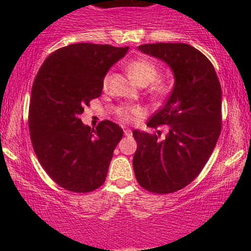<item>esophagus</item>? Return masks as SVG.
Returning a JSON list of instances; mask_svg holds the SVG:
<instances>
[{
    "label": "esophagus",
    "instance_id": "esophagus-1",
    "mask_svg": "<svg viewBox=\"0 0 251 251\" xmlns=\"http://www.w3.org/2000/svg\"><path fill=\"white\" fill-rule=\"evenodd\" d=\"M124 133H125L126 137H132V131H131V129H128V128L124 129Z\"/></svg>",
    "mask_w": 251,
    "mask_h": 251
}]
</instances>
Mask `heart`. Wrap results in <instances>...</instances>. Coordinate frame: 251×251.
Segmentation results:
<instances>
[{
  "mask_svg": "<svg viewBox=\"0 0 251 251\" xmlns=\"http://www.w3.org/2000/svg\"><path fill=\"white\" fill-rule=\"evenodd\" d=\"M126 70H127L129 76H131L139 86H148L149 83H151L157 79L158 73H159L157 66H155L151 60L144 59V57L129 61L127 63V66H126ZM108 82L109 75H106L102 80V87H107ZM151 89L155 96H163V94H165L166 91H168V85L163 81L155 82L154 85L152 86ZM139 113V109L132 108L127 109V111L120 112V117H122L124 120H126V122H129V120H132V116H135V114Z\"/></svg>",
  "mask_w": 251,
  "mask_h": 251,
  "instance_id": "1",
  "label": "heart"
}]
</instances>
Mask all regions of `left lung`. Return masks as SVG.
<instances>
[{
  "label": "left lung",
  "instance_id": "obj_1",
  "mask_svg": "<svg viewBox=\"0 0 251 251\" xmlns=\"http://www.w3.org/2000/svg\"><path fill=\"white\" fill-rule=\"evenodd\" d=\"M138 50L171 68L175 85L165 105L148 126L168 125L164 139L134 129L133 170L138 183L154 194L185 188L214 151L222 127V89L209 59L186 43H148Z\"/></svg>",
  "mask_w": 251,
  "mask_h": 251
}]
</instances>
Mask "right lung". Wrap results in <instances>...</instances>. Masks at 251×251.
I'll return each instance as SVG.
<instances>
[{
    "label": "right lung",
    "mask_w": 251,
    "mask_h": 251,
    "mask_svg": "<svg viewBox=\"0 0 251 251\" xmlns=\"http://www.w3.org/2000/svg\"><path fill=\"white\" fill-rule=\"evenodd\" d=\"M127 50L73 43L51 53L37 72L29 106L31 144L45 171L68 191H93L106 179L123 128L109 120L91 128L79 117L100 97L103 77Z\"/></svg>",
    "instance_id": "add662e5"
}]
</instances>
